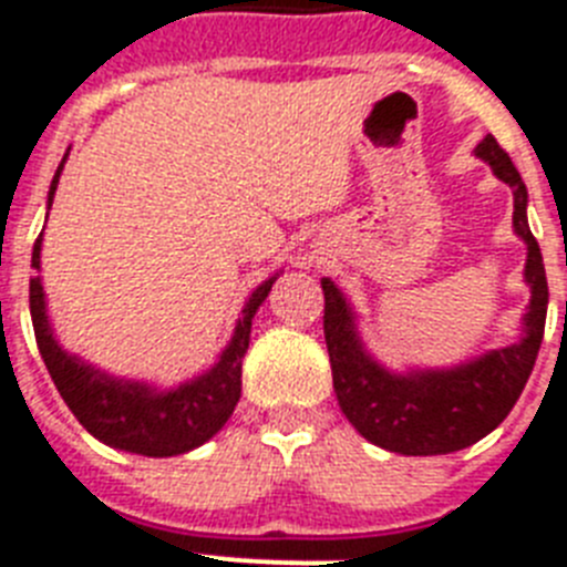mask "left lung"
I'll list each match as a JSON object with an SVG mask.
<instances>
[{
	"instance_id": "left-lung-1",
	"label": "left lung",
	"mask_w": 567,
	"mask_h": 567,
	"mask_svg": "<svg viewBox=\"0 0 567 567\" xmlns=\"http://www.w3.org/2000/svg\"><path fill=\"white\" fill-rule=\"evenodd\" d=\"M475 158L489 164L493 175L513 189V230L527 245L525 282L530 285V302L516 342L446 369L394 372L365 349L349 297L328 276L322 279V326L337 403L365 441L389 453L446 455L482 441L511 415L539 354L548 313V279L542 250L527 225V187L493 135L475 146Z\"/></svg>"
}]
</instances>
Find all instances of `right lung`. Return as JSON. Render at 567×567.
Here are the masks:
<instances>
[{
  "mask_svg": "<svg viewBox=\"0 0 567 567\" xmlns=\"http://www.w3.org/2000/svg\"><path fill=\"white\" fill-rule=\"evenodd\" d=\"M69 158V152H65ZM63 164L56 166L54 181L49 187V207L54 204L56 184L63 175ZM49 221V216H45ZM40 254L42 233L33 245L31 268L37 276L31 279V320L37 346L45 360L56 392L74 412L85 430L106 446L123 450V453L150 455V458H169V455H184L204 441H210L241 398V360L250 346V326L259 311V306L268 299L270 288L279 279V274L268 276L265 282L256 285L254 293L245 299L239 320L233 328V337L227 342L216 363L207 372L195 374L173 389H161L146 380L114 378L103 372L100 365L89 363L80 354H71L60 346L51 328L49 306H45V291L40 279Z\"/></svg>",
  "mask_w": 567,
  "mask_h": 567,
  "instance_id": "1",
  "label": "right lung"
}]
</instances>
